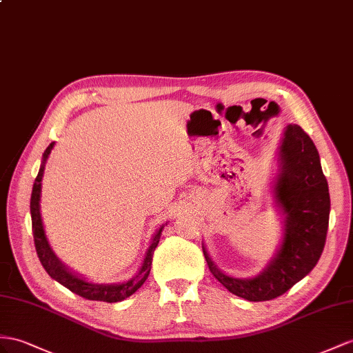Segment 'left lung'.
<instances>
[{
	"mask_svg": "<svg viewBox=\"0 0 353 353\" xmlns=\"http://www.w3.org/2000/svg\"><path fill=\"white\" fill-rule=\"evenodd\" d=\"M273 186L276 205L285 216V234L276 256L252 279L225 274L203 246L210 273L234 295L248 301H268L283 295L318 264L330 221L328 182L314 143L301 126L288 125L279 153Z\"/></svg>",
	"mask_w": 353,
	"mask_h": 353,
	"instance_id": "8db88e82",
	"label": "left lung"
}]
</instances>
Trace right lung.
<instances>
[{"label": "right lung", "instance_id": "add662e5", "mask_svg": "<svg viewBox=\"0 0 353 353\" xmlns=\"http://www.w3.org/2000/svg\"><path fill=\"white\" fill-rule=\"evenodd\" d=\"M53 144L50 143L48 149L43 153V161H41V167L37 177H35V182L32 186V194H31V221H32V234H34V245L35 250H37V255L41 265L44 270L48 271V274L55 279L58 283L62 286H65L70 289L71 292H74L80 296L86 298V300H92V301H105V303H117L122 301L125 298L131 296L137 289L146 282V279L150 273V265H152V256L153 252H155L159 239H161V227L155 236H153L150 246L146 252V256H144V261L141 264V268L139 270V273L135 274L132 279H130L128 282L123 283H113V285H99V283H90L88 280L82 279L80 276H76L71 271L61 263V261L57 258V255L53 254V250L49 246V241L46 239V234H44L43 228V222H41V214H40V192H41V179L44 173V162L48 161L50 150L53 149Z\"/></svg>", "mask_w": 353, "mask_h": 353}]
</instances>
